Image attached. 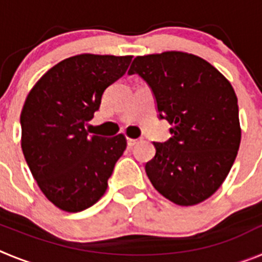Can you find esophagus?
<instances>
[{"label":"esophagus","mask_w":262,"mask_h":262,"mask_svg":"<svg viewBox=\"0 0 262 262\" xmlns=\"http://www.w3.org/2000/svg\"><path fill=\"white\" fill-rule=\"evenodd\" d=\"M136 143H138V139H131V138L127 139V144H128V147H133V145H135Z\"/></svg>","instance_id":"1"}]
</instances>
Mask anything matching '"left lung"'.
I'll use <instances>...</instances> for the list:
<instances>
[{"instance_id": "left-lung-1", "label": "left lung", "mask_w": 262, "mask_h": 262, "mask_svg": "<svg viewBox=\"0 0 262 262\" xmlns=\"http://www.w3.org/2000/svg\"><path fill=\"white\" fill-rule=\"evenodd\" d=\"M147 81L172 138L154 143L145 164L154 187L170 202L193 206L221 187L239 151L242 128L232 85L209 61L180 51L136 56L128 69Z\"/></svg>"}]
</instances>
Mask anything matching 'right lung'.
I'll use <instances>...</instances> for the list:
<instances>
[{"label":"right lung","instance_id":"right-lung-1","mask_svg":"<svg viewBox=\"0 0 262 262\" xmlns=\"http://www.w3.org/2000/svg\"><path fill=\"white\" fill-rule=\"evenodd\" d=\"M131 60L76 55L46 72L27 94L20 113L23 155L41 193L62 211H82L98 202L126 149L123 134L89 135L85 123Z\"/></svg>","mask_w":262,"mask_h":262}]
</instances>
